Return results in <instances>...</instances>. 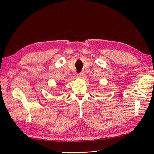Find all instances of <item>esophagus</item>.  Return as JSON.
I'll return each instance as SVG.
<instances>
[{
  "label": "esophagus",
  "mask_w": 154,
  "mask_h": 154,
  "mask_svg": "<svg viewBox=\"0 0 154 154\" xmlns=\"http://www.w3.org/2000/svg\"><path fill=\"white\" fill-rule=\"evenodd\" d=\"M83 76H84V72H82L78 74V78H82L83 77Z\"/></svg>",
  "instance_id": "esophagus-1"
}]
</instances>
